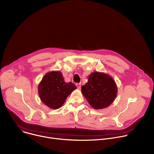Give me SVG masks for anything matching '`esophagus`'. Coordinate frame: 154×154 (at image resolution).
Here are the masks:
<instances>
[{
  "mask_svg": "<svg viewBox=\"0 0 154 154\" xmlns=\"http://www.w3.org/2000/svg\"><path fill=\"white\" fill-rule=\"evenodd\" d=\"M76 86H77V87L78 88V89H80V87H81V83H77V84H76Z\"/></svg>",
  "mask_w": 154,
  "mask_h": 154,
  "instance_id": "obj_1",
  "label": "esophagus"
}]
</instances>
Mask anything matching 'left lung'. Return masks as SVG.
Returning <instances> with one entry per match:
<instances>
[{
  "label": "left lung",
  "mask_w": 154,
  "mask_h": 154,
  "mask_svg": "<svg viewBox=\"0 0 154 154\" xmlns=\"http://www.w3.org/2000/svg\"><path fill=\"white\" fill-rule=\"evenodd\" d=\"M117 93V85L114 79L103 72L91 73L88 82L82 86V93L96 109L110 105L114 102Z\"/></svg>",
  "instance_id": "left-lung-1"
}]
</instances>
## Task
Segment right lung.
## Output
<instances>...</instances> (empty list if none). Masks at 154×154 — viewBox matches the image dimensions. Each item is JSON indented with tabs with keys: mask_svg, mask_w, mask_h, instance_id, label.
<instances>
[{
	"mask_svg": "<svg viewBox=\"0 0 154 154\" xmlns=\"http://www.w3.org/2000/svg\"><path fill=\"white\" fill-rule=\"evenodd\" d=\"M76 88L72 83L64 82L61 72L55 71L44 75L38 85V94L44 104L52 109H58Z\"/></svg>",
	"mask_w": 154,
	"mask_h": 154,
	"instance_id": "obj_1",
	"label": "right lung"
}]
</instances>
